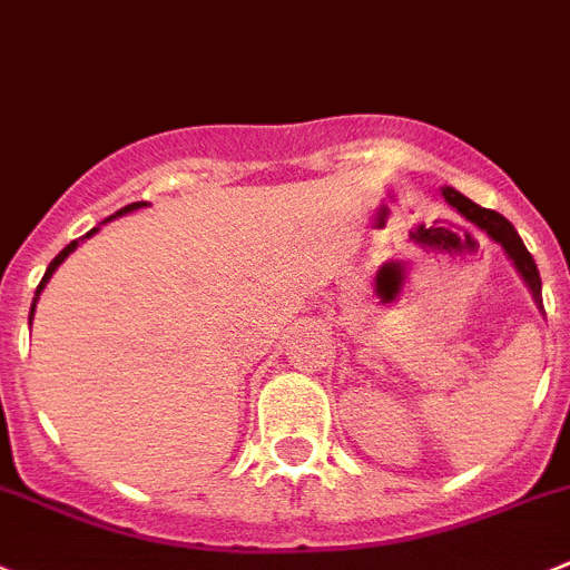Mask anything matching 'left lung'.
<instances>
[{
    "label": "left lung",
    "instance_id": "left-lung-1",
    "mask_svg": "<svg viewBox=\"0 0 570 570\" xmlns=\"http://www.w3.org/2000/svg\"><path fill=\"white\" fill-rule=\"evenodd\" d=\"M441 196L446 199V205L455 207V210L464 216L466 222H472L475 227H481L483 233H487L492 242H498L503 247V253L512 258L514 269L520 273V278L525 281V286H529L531 297H534V303L542 309V284H540V273H537V264L534 258H531V253L525 249L523 238L518 236V230L512 227V222L503 219L501 213L489 210V207H481L475 205L472 199H466L464 194H459L455 188H441Z\"/></svg>",
    "mask_w": 570,
    "mask_h": 570
}]
</instances>
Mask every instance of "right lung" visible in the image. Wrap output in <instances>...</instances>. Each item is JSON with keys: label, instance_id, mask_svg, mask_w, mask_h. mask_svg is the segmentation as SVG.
Segmentation results:
<instances>
[{"label": "right lung", "instance_id": "obj_1", "mask_svg": "<svg viewBox=\"0 0 570 570\" xmlns=\"http://www.w3.org/2000/svg\"><path fill=\"white\" fill-rule=\"evenodd\" d=\"M142 205H146V202H131V205L120 207V210H117V213H115V216H124V213H131V210H137V207H142ZM115 216H109V219H115ZM109 219H106V222H109ZM98 230H100V227H92V230H89V233H87V236H83V238L95 236V233H98ZM76 247H78V242H69V244H67V247H63V249H61V253H58V255H56V258H52V261H50V267H47V273H45V278H41L39 289H36V297H33V306H30V321H33V312H36V301H39L41 289H45V286H47V281H50V278H52V273H56V269H58V267H61L63 261H67V255H69V253H72V249H76Z\"/></svg>", "mask_w": 570, "mask_h": 570}]
</instances>
